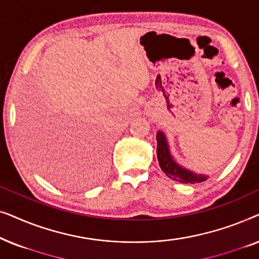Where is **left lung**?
<instances>
[{
  "label": "left lung",
  "mask_w": 259,
  "mask_h": 259,
  "mask_svg": "<svg viewBox=\"0 0 259 259\" xmlns=\"http://www.w3.org/2000/svg\"><path fill=\"white\" fill-rule=\"evenodd\" d=\"M157 157L159 165L166 176L176 182L184 184H196L205 182L207 179V176L197 175L190 169H186L183 166L177 164L175 159L172 158L169 147L166 140L165 134L161 131H158L157 133Z\"/></svg>",
  "instance_id": "1"
}]
</instances>
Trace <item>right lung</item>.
<instances>
[{"instance_id": "right-lung-1", "label": "right lung", "mask_w": 259, "mask_h": 259, "mask_svg": "<svg viewBox=\"0 0 259 259\" xmlns=\"http://www.w3.org/2000/svg\"><path fill=\"white\" fill-rule=\"evenodd\" d=\"M56 146L58 153L42 155L38 159L44 168L55 175L69 178L81 177L88 169L101 167L102 155L95 150L94 145L84 131H73Z\"/></svg>"}]
</instances>
